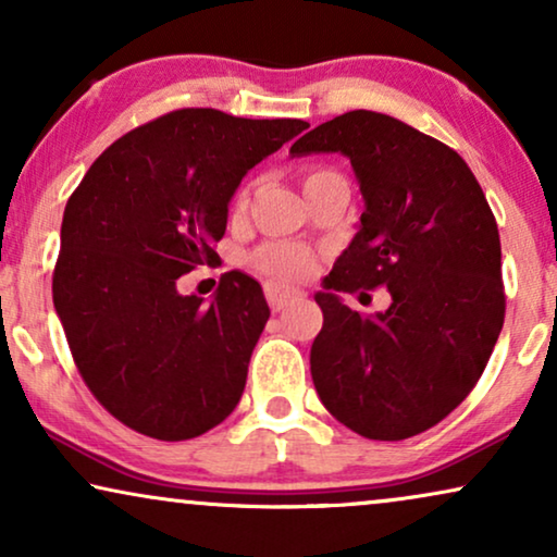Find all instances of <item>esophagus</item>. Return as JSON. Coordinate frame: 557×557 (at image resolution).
I'll return each mask as SVG.
<instances>
[{
  "label": "esophagus",
  "mask_w": 557,
  "mask_h": 557,
  "mask_svg": "<svg viewBox=\"0 0 557 557\" xmlns=\"http://www.w3.org/2000/svg\"><path fill=\"white\" fill-rule=\"evenodd\" d=\"M299 288H288V286H278V284H269L265 286V299H269L273 311H284L286 307H292L301 299Z\"/></svg>",
  "instance_id": "esophagus-1"
}]
</instances>
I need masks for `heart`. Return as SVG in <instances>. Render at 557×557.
Segmentation results:
<instances>
[{"mask_svg":"<svg viewBox=\"0 0 557 557\" xmlns=\"http://www.w3.org/2000/svg\"><path fill=\"white\" fill-rule=\"evenodd\" d=\"M246 205V195H240V208ZM314 253L309 248L292 246V243H271L258 250L256 265L281 281H301L314 271Z\"/></svg>","mask_w":557,"mask_h":557,"instance_id":"heart-1","label":"heart"}]
</instances>
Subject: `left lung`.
Returning <instances> with one entry per match:
<instances>
[{"label": "left lung", "instance_id": "obj_1", "mask_svg": "<svg viewBox=\"0 0 557 557\" xmlns=\"http://www.w3.org/2000/svg\"><path fill=\"white\" fill-rule=\"evenodd\" d=\"M288 154L347 157L364 202L314 294L319 400L364 438L416 436L471 393L505 324L499 231L482 187L454 149L375 111L319 124ZM375 285L392 292L385 312L360 315L341 301Z\"/></svg>", "mask_w": 557, "mask_h": 557}]
</instances>
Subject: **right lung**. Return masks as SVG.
Returning <instances> with one entry per match:
<instances>
[{"label":"right lung","instance_id":"right-lung-1","mask_svg":"<svg viewBox=\"0 0 557 557\" xmlns=\"http://www.w3.org/2000/svg\"><path fill=\"white\" fill-rule=\"evenodd\" d=\"M307 126L172 111L113 141L67 200L52 304L90 393L128 429L185 441L238 406L263 288L231 271L205 304L177 278L215 261L240 180Z\"/></svg>","mask_w":557,"mask_h":557}]
</instances>
